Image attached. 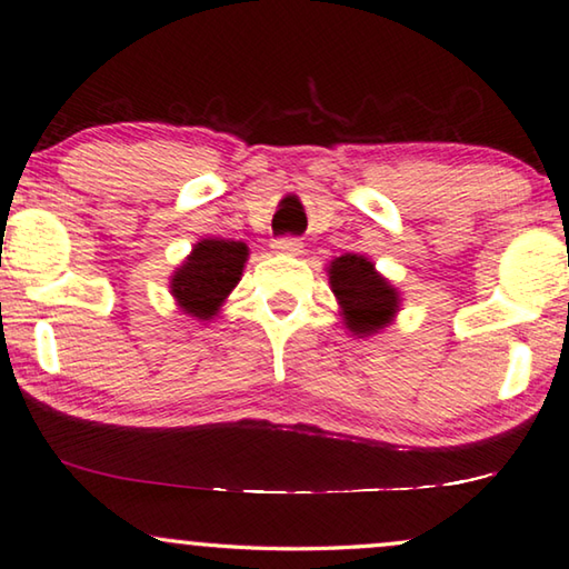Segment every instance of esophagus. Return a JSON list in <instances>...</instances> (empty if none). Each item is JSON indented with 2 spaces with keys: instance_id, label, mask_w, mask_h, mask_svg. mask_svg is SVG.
Instances as JSON below:
<instances>
[{
  "instance_id": "34e87169",
  "label": "esophagus",
  "mask_w": 569,
  "mask_h": 569,
  "mask_svg": "<svg viewBox=\"0 0 569 569\" xmlns=\"http://www.w3.org/2000/svg\"><path fill=\"white\" fill-rule=\"evenodd\" d=\"M274 251H282V254H300L302 251V241L297 237H282L272 241Z\"/></svg>"
}]
</instances>
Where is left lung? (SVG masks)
<instances>
[{"mask_svg": "<svg viewBox=\"0 0 569 569\" xmlns=\"http://www.w3.org/2000/svg\"><path fill=\"white\" fill-rule=\"evenodd\" d=\"M330 287L338 297L340 315L346 328L368 338L393 322L400 295L383 274L376 272V264L362 254H342L328 267Z\"/></svg>", "mask_w": 569, "mask_h": 569, "instance_id": "obj_1", "label": "left lung"}]
</instances>
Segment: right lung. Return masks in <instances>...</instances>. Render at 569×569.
I'll return each instance as SVG.
<instances>
[{"label":"right lung","instance_id":"right-lung-1","mask_svg":"<svg viewBox=\"0 0 569 569\" xmlns=\"http://www.w3.org/2000/svg\"><path fill=\"white\" fill-rule=\"evenodd\" d=\"M244 241L201 239L171 277V295L186 315L211 320L244 272Z\"/></svg>","mask_w":569,"mask_h":569}]
</instances>
